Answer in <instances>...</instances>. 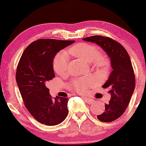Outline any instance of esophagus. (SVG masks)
I'll list each match as a JSON object with an SVG mask.
<instances>
[{"label": "esophagus", "instance_id": "1", "mask_svg": "<svg viewBox=\"0 0 146 146\" xmlns=\"http://www.w3.org/2000/svg\"><path fill=\"white\" fill-rule=\"evenodd\" d=\"M82 98H83L84 100H85V101L87 102H89V103H92L93 102V100L91 99V98H88V97H85V96H82Z\"/></svg>", "mask_w": 146, "mask_h": 146}]
</instances>
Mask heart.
<instances>
[{"instance_id":"1","label":"heart","mask_w":146,"mask_h":146,"mask_svg":"<svg viewBox=\"0 0 146 146\" xmlns=\"http://www.w3.org/2000/svg\"><path fill=\"white\" fill-rule=\"evenodd\" d=\"M69 53L87 63L93 65L95 68L104 70L107 67V60L104 56L100 54L98 48L95 45L88 43H80L73 45L68 49ZM69 63V56L65 51H61L56 54L54 60V68L60 76L66 74ZM91 78L77 79L72 81L70 88L79 92H85L93 85Z\"/></svg>"}]
</instances>
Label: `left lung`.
<instances>
[{
  "label": "left lung",
  "instance_id": "obj_1",
  "mask_svg": "<svg viewBox=\"0 0 146 146\" xmlns=\"http://www.w3.org/2000/svg\"><path fill=\"white\" fill-rule=\"evenodd\" d=\"M82 39L100 46L111 61L112 71L102 85L108 90L111 98L98 119L102 122L113 121L123 114L135 89L136 80L130 57L123 46L110 37L97 35Z\"/></svg>",
  "mask_w": 146,
  "mask_h": 146
}]
</instances>
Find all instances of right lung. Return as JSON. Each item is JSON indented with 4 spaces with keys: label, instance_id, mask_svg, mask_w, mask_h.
<instances>
[{
    "label": "right lung",
    "instance_id": "1",
    "mask_svg": "<svg viewBox=\"0 0 146 146\" xmlns=\"http://www.w3.org/2000/svg\"><path fill=\"white\" fill-rule=\"evenodd\" d=\"M74 42L38 39L28 46L20 58L16 82L26 108L39 123L54 126L67 117L68 99H53L46 85L55 77L53 61L56 54Z\"/></svg>",
    "mask_w": 146,
    "mask_h": 146
}]
</instances>
